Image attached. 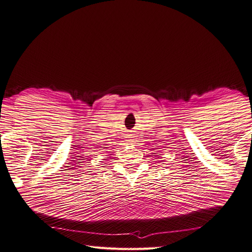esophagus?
Here are the masks:
<instances>
[{"label":"esophagus","mask_w":252,"mask_h":252,"mask_svg":"<svg viewBox=\"0 0 252 252\" xmlns=\"http://www.w3.org/2000/svg\"><path fill=\"white\" fill-rule=\"evenodd\" d=\"M130 143H133L134 142V136H129V140H128Z\"/></svg>","instance_id":"1"}]
</instances>
